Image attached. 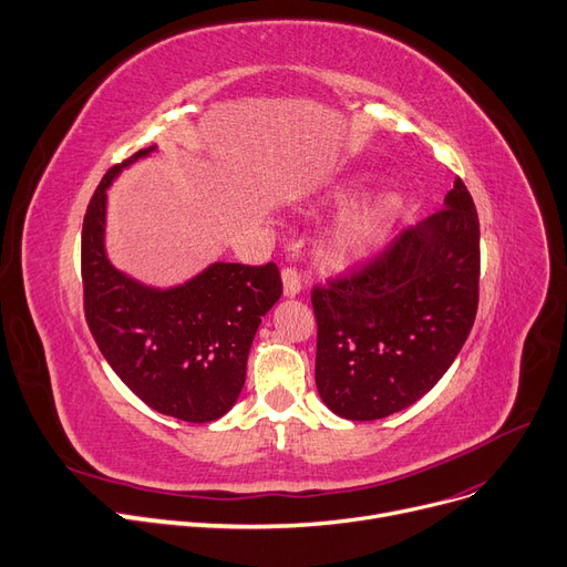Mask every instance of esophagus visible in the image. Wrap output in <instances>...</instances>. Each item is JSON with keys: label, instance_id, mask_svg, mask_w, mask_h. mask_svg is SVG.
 <instances>
[{"label": "esophagus", "instance_id": "1", "mask_svg": "<svg viewBox=\"0 0 567 567\" xmlns=\"http://www.w3.org/2000/svg\"><path fill=\"white\" fill-rule=\"evenodd\" d=\"M282 291L287 298H293L300 293V276L296 269H285L282 271Z\"/></svg>", "mask_w": 567, "mask_h": 567}]
</instances>
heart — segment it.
Here are the masks:
<instances>
[{
	"mask_svg": "<svg viewBox=\"0 0 567 567\" xmlns=\"http://www.w3.org/2000/svg\"><path fill=\"white\" fill-rule=\"evenodd\" d=\"M369 184L367 177L358 175L347 182H339L326 192L328 205H344L353 200ZM401 203L394 194H375L339 214L328 233V252L344 264H362L379 252L392 228L396 225Z\"/></svg>",
	"mask_w": 567,
	"mask_h": 567,
	"instance_id": "heart-1",
	"label": "heart"
}]
</instances>
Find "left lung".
Listing matches in <instances>:
<instances>
[{"label": "left lung", "instance_id": "left-lung-1", "mask_svg": "<svg viewBox=\"0 0 567 567\" xmlns=\"http://www.w3.org/2000/svg\"><path fill=\"white\" fill-rule=\"evenodd\" d=\"M478 216L458 177L444 209L353 278L312 291L317 390L339 417L383 420L454 364L478 308Z\"/></svg>", "mask_w": 567, "mask_h": 567}]
</instances>
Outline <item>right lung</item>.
Listing matches in <instances>:
<instances>
[{
	"mask_svg": "<svg viewBox=\"0 0 567 567\" xmlns=\"http://www.w3.org/2000/svg\"><path fill=\"white\" fill-rule=\"evenodd\" d=\"M157 145L113 166L95 188L82 230L84 312L118 379L153 410L207 424L228 412L246 383L255 332L282 296L276 264L212 261L184 282L147 285L106 252V192Z\"/></svg>",
	"mask_w": 567,
	"mask_h": 567,
	"instance_id": "1",
	"label": "right lung"
}]
</instances>
